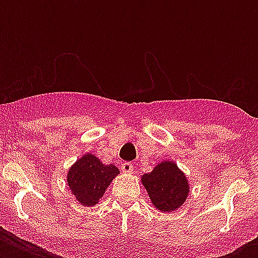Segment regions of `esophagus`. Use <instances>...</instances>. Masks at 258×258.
<instances>
[{"instance_id":"obj_1","label":"esophagus","mask_w":258,"mask_h":258,"mask_svg":"<svg viewBox=\"0 0 258 258\" xmlns=\"http://www.w3.org/2000/svg\"><path fill=\"white\" fill-rule=\"evenodd\" d=\"M120 169L123 172H133L134 165L133 163H130V162H125V163H123V165L120 166Z\"/></svg>"}]
</instances>
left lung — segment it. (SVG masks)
Segmentation results:
<instances>
[{"instance_id": "1", "label": "left lung", "mask_w": 258, "mask_h": 258, "mask_svg": "<svg viewBox=\"0 0 258 258\" xmlns=\"http://www.w3.org/2000/svg\"><path fill=\"white\" fill-rule=\"evenodd\" d=\"M142 183L154 206L166 213L179 209L190 191L184 172L172 161L161 162L153 171L143 174Z\"/></svg>"}]
</instances>
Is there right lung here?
<instances>
[{
	"instance_id": "1",
	"label": "right lung",
	"mask_w": 258,
	"mask_h": 258,
	"mask_svg": "<svg viewBox=\"0 0 258 258\" xmlns=\"http://www.w3.org/2000/svg\"><path fill=\"white\" fill-rule=\"evenodd\" d=\"M117 174L119 169L115 165H103L96 155L86 154L72 165L67 182L79 204L91 208L99 202Z\"/></svg>"
}]
</instances>
